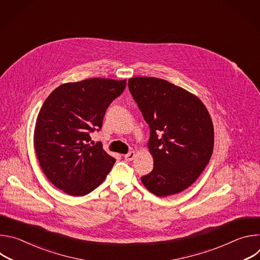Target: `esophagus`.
Returning a JSON list of instances; mask_svg holds the SVG:
<instances>
[{"mask_svg":"<svg viewBox=\"0 0 260 260\" xmlns=\"http://www.w3.org/2000/svg\"><path fill=\"white\" fill-rule=\"evenodd\" d=\"M135 156H136V152H135V151H131V152H128L127 154L124 155V159H125L126 161H132Z\"/></svg>","mask_w":260,"mask_h":260,"instance_id":"esophagus-1","label":"esophagus"}]
</instances>
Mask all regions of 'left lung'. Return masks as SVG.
Here are the masks:
<instances>
[{"label":"left lung","mask_w":260,"mask_h":260,"mask_svg":"<svg viewBox=\"0 0 260 260\" xmlns=\"http://www.w3.org/2000/svg\"><path fill=\"white\" fill-rule=\"evenodd\" d=\"M128 89L149 125L148 148L153 170L141 177L157 197L183 191L202 174L212 156L214 129L204 104L166 80L136 77Z\"/></svg>","instance_id":"obj_1"}]
</instances>
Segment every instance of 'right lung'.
<instances>
[{"label": "right lung", "mask_w": 260, "mask_h": 260, "mask_svg": "<svg viewBox=\"0 0 260 260\" xmlns=\"http://www.w3.org/2000/svg\"><path fill=\"white\" fill-rule=\"evenodd\" d=\"M125 86L126 80L91 78L62 84L45 100L34 143L42 171L55 187L83 197L105 180L115 158L101 142L90 145V135L101 131L106 110Z\"/></svg>", "instance_id": "add662e5"}]
</instances>
